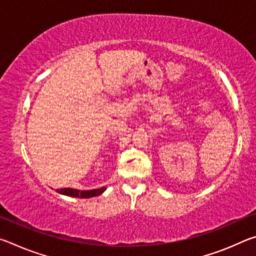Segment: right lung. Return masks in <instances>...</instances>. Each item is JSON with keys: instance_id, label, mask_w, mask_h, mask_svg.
Returning <instances> with one entry per match:
<instances>
[{"instance_id": "obj_1", "label": "right lung", "mask_w": 256, "mask_h": 256, "mask_svg": "<svg viewBox=\"0 0 256 256\" xmlns=\"http://www.w3.org/2000/svg\"><path fill=\"white\" fill-rule=\"evenodd\" d=\"M105 190H106L105 186H104V188H100L89 190H76V188H66L56 190V192H58L60 194H63V196H68L88 198H94V196H100V194Z\"/></svg>"}]
</instances>
